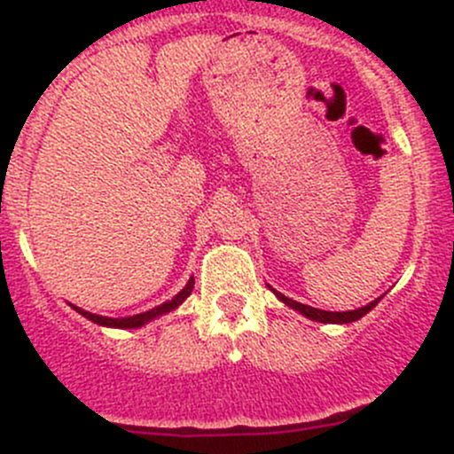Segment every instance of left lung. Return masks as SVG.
I'll return each mask as SVG.
<instances>
[{"label":"left lung","instance_id":"obj_1","mask_svg":"<svg viewBox=\"0 0 454 454\" xmlns=\"http://www.w3.org/2000/svg\"><path fill=\"white\" fill-rule=\"evenodd\" d=\"M270 290H272V287H270ZM272 292L277 294V299L281 301V303H286L287 308H292V309H296L299 314H303L305 318L316 320V323H333V325H347V323H354V320H360L364 314H369L371 309L380 303V299H382V296H380V299L371 301V303L364 305V308L349 309V312H325V309H316V308H309V305L296 303V301L287 299L286 294H281V292H277V290H272Z\"/></svg>","mask_w":454,"mask_h":454}]
</instances>
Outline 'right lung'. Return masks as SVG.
Listing matches in <instances>:
<instances>
[{
	"instance_id": "obj_1",
	"label": "right lung",
	"mask_w": 454,
	"mask_h": 454,
	"mask_svg": "<svg viewBox=\"0 0 454 454\" xmlns=\"http://www.w3.org/2000/svg\"><path fill=\"white\" fill-rule=\"evenodd\" d=\"M193 286H195V278L191 277L189 283H186L184 287H182L180 292H177L176 296H173L171 301H167V303L158 305V308L149 309V312H142V314H134V316H125V318H107V316H98V314H91V312H85V309L76 308V305H72V309H76L81 316H85L87 320H91V323L96 325H103V327H116V329H138L142 325L151 323V320L160 318V316L173 312L176 308H180L182 303H184L186 299L191 296V292H193Z\"/></svg>"
}]
</instances>
